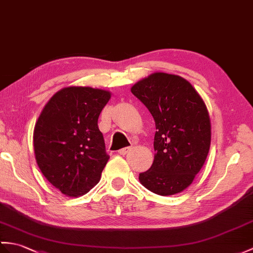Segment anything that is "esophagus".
<instances>
[{"label": "esophagus", "mask_w": 253, "mask_h": 253, "mask_svg": "<svg viewBox=\"0 0 253 253\" xmlns=\"http://www.w3.org/2000/svg\"><path fill=\"white\" fill-rule=\"evenodd\" d=\"M129 151H130V148H129V146H127V148L119 150V154H120V155H125V154L128 153Z\"/></svg>", "instance_id": "34e87169"}]
</instances>
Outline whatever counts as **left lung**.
<instances>
[{
    "instance_id": "1",
    "label": "left lung",
    "mask_w": 253,
    "mask_h": 253,
    "mask_svg": "<svg viewBox=\"0 0 253 253\" xmlns=\"http://www.w3.org/2000/svg\"><path fill=\"white\" fill-rule=\"evenodd\" d=\"M131 92L155 122L153 164L139 174L149 191L174 195L192 184L209 152L211 123L206 104L190 82L155 72L137 82Z\"/></svg>"
}]
</instances>
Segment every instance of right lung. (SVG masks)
Wrapping results in <instances>:
<instances>
[{
  "mask_svg": "<svg viewBox=\"0 0 253 253\" xmlns=\"http://www.w3.org/2000/svg\"><path fill=\"white\" fill-rule=\"evenodd\" d=\"M111 92L88 86H69L45 104L33 131L38 166L63 195L89 192L110 156L105 152L98 119Z\"/></svg>",
  "mask_w": 253,
  "mask_h": 253,
  "instance_id": "add662e5",
  "label": "right lung"
}]
</instances>
